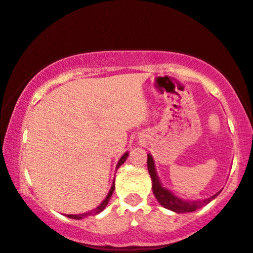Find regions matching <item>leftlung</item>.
<instances>
[{
  "mask_svg": "<svg viewBox=\"0 0 253 253\" xmlns=\"http://www.w3.org/2000/svg\"><path fill=\"white\" fill-rule=\"evenodd\" d=\"M147 169H149V173L152 179V190L155 194L156 199L158 200V202L163 206L167 210L175 211V213H190V211H195L200 208H202L203 206L208 205L211 201H213L215 197L221 193V190L217 191L216 194H214L213 196L207 197L205 200H184L178 197L172 191L165 188L159 181V177L157 175L156 171V165L155 161H153L152 156L147 155Z\"/></svg>",
  "mask_w": 253,
  "mask_h": 253,
  "instance_id": "8db88e82",
  "label": "left lung"
}]
</instances>
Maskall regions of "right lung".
<instances>
[{
	"instance_id": "add662e5",
	"label": "right lung",
	"mask_w": 253,
	"mask_h": 253,
	"mask_svg": "<svg viewBox=\"0 0 253 253\" xmlns=\"http://www.w3.org/2000/svg\"><path fill=\"white\" fill-rule=\"evenodd\" d=\"M127 157H128V152H126V153H124V156L121 157L120 159H119V162H118V164H117V169H119V168L121 167V165H123L125 162H126V159H127ZM114 189H115V183L113 182V184H112V188H110V190H109V193H108V195L106 196V199L103 200L102 202L100 203V206H97L96 208H95L94 211H86V213H83V214H68V217H70V219H76V220H81V219H83V217H85V216H88V215H90V214H95V215H96V214H98V213H101V211H102L104 208H106V206L108 205V201H109V199L110 197H112V195H113V191H114Z\"/></svg>"
}]
</instances>
